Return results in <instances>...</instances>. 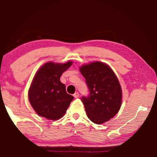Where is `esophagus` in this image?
Instances as JSON below:
<instances>
[{
  "mask_svg": "<svg viewBox=\"0 0 157 157\" xmlns=\"http://www.w3.org/2000/svg\"><path fill=\"white\" fill-rule=\"evenodd\" d=\"M78 96H79V94L78 93V92H76V93H75L74 94V98H78Z\"/></svg>",
  "mask_w": 157,
  "mask_h": 157,
  "instance_id": "1",
  "label": "esophagus"
}]
</instances>
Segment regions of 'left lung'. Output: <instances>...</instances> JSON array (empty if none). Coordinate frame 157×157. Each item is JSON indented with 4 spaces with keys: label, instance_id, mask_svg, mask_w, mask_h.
I'll return each instance as SVG.
<instances>
[{
    "label": "left lung",
    "instance_id": "left-lung-1",
    "mask_svg": "<svg viewBox=\"0 0 157 157\" xmlns=\"http://www.w3.org/2000/svg\"><path fill=\"white\" fill-rule=\"evenodd\" d=\"M80 71L89 91L81 98L88 118L96 124L109 121L121 104V88L117 76L109 66L98 61L82 66Z\"/></svg>",
    "mask_w": 157,
    "mask_h": 157
}]
</instances>
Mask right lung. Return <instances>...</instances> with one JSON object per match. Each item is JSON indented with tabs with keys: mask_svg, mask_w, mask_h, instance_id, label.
<instances>
[{
	"mask_svg": "<svg viewBox=\"0 0 157 157\" xmlns=\"http://www.w3.org/2000/svg\"><path fill=\"white\" fill-rule=\"evenodd\" d=\"M66 63H45L36 73L29 91V101L40 117L56 120L66 113L74 96L66 93V86L60 81L63 72L71 66Z\"/></svg>",
	"mask_w": 157,
	"mask_h": 157,
	"instance_id": "obj_1",
	"label": "right lung"
}]
</instances>
